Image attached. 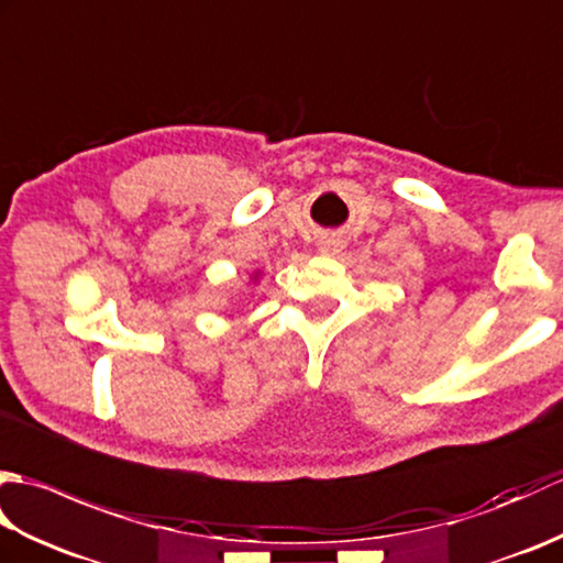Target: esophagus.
<instances>
[{"label": "esophagus", "instance_id": "1", "mask_svg": "<svg viewBox=\"0 0 563 563\" xmlns=\"http://www.w3.org/2000/svg\"><path fill=\"white\" fill-rule=\"evenodd\" d=\"M343 249V242L339 236H333V234H324V236H319V242H317V251L321 256H336L339 251Z\"/></svg>", "mask_w": 563, "mask_h": 563}]
</instances>
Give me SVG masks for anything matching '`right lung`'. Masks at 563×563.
Returning a JSON list of instances; mask_svg holds the SVG:
<instances>
[{
	"label": "right lung",
	"instance_id": "right-lung-1",
	"mask_svg": "<svg viewBox=\"0 0 563 563\" xmlns=\"http://www.w3.org/2000/svg\"><path fill=\"white\" fill-rule=\"evenodd\" d=\"M256 280H258V271L251 273V283H256Z\"/></svg>",
	"mask_w": 563,
	"mask_h": 563
}]
</instances>
